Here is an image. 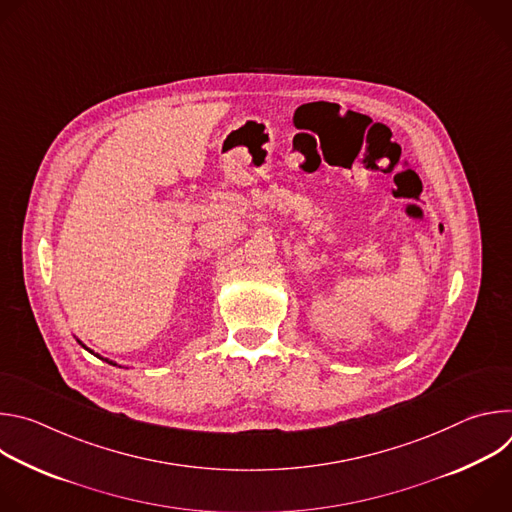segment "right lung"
Listing matches in <instances>:
<instances>
[{
    "label": "right lung",
    "instance_id": "add662e5",
    "mask_svg": "<svg viewBox=\"0 0 512 512\" xmlns=\"http://www.w3.org/2000/svg\"><path fill=\"white\" fill-rule=\"evenodd\" d=\"M79 344H81L85 350H89V348H87V346H85L81 340H79ZM89 352H93V350H89ZM93 354H95V352H93ZM97 356H99V354H97ZM99 358H101V360H105V362H109V364H115V362H113V360H109V358H103V356H99ZM115 367H117V364H115Z\"/></svg>",
    "mask_w": 512,
    "mask_h": 512
}]
</instances>
